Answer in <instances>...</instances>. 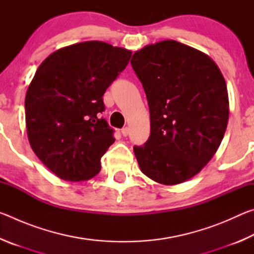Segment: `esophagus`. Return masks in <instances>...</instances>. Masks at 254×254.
I'll use <instances>...</instances> for the list:
<instances>
[{"label":"esophagus","mask_w":254,"mask_h":254,"mask_svg":"<svg viewBox=\"0 0 254 254\" xmlns=\"http://www.w3.org/2000/svg\"><path fill=\"white\" fill-rule=\"evenodd\" d=\"M121 133H122V135H123V136H127V135H128V133H130V127H123L122 130H121Z\"/></svg>","instance_id":"1"}]
</instances>
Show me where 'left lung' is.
<instances>
[{"mask_svg": "<svg viewBox=\"0 0 254 254\" xmlns=\"http://www.w3.org/2000/svg\"><path fill=\"white\" fill-rule=\"evenodd\" d=\"M131 65L144 88L150 136L134 147L142 173L173 186L197 175L216 153L229 122V94L216 63L175 40L136 50Z\"/></svg>", "mask_w": 254, "mask_h": 254, "instance_id": "left-lung-1", "label": "left lung"}]
</instances>
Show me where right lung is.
<instances>
[{"label":"right lung","mask_w":254,"mask_h":254,"mask_svg":"<svg viewBox=\"0 0 254 254\" xmlns=\"http://www.w3.org/2000/svg\"><path fill=\"white\" fill-rule=\"evenodd\" d=\"M131 55L104 41H84L54 51L38 67L25 95L27 134L60 179L83 182L100 173L101 158L115 141L100 118L102 97Z\"/></svg>","instance_id":"add662e5"}]
</instances>
